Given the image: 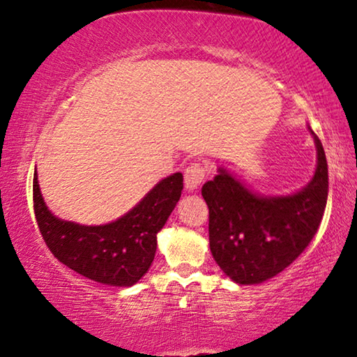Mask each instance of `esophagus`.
<instances>
[{"mask_svg": "<svg viewBox=\"0 0 357 357\" xmlns=\"http://www.w3.org/2000/svg\"><path fill=\"white\" fill-rule=\"evenodd\" d=\"M204 178H206V168L202 164H192L190 167H187V170L184 172L185 189L189 192L197 190L203 184Z\"/></svg>", "mask_w": 357, "mask_h": 357, "instance_id": "34e87169", "label": "esophagus"}]
</instances>
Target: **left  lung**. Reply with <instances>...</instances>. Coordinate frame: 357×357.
Returning <instances> with one entry per match:
<instances>
[{"label":"left lung","instance_id":"obj_1","mask_svg":"<svg viewBox=\"0 0 357 357\" xmlns=\"http://www.w3.org/2000/svg\"><path fill=\"white\" fill-rule=\"evenodd\" d=\"M312 132V129L309 128ZM317 168L310 183L289 195L250 190L227 168H219L202 195L209 208V247L233 282L255 285L288 268L310 244L328 202L329 178L323 144L313 134Z\"/></svg>","mask_w":357,"mask_h":357}]
</instances>
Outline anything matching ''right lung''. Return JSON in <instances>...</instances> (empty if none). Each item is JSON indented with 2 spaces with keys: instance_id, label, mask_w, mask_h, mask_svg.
Masks as SVG:
<instances>
[{
  "instance_id": "add662e5",
  "label": "right lung",
  "mask_w": 357,
  "mask_h": 357,
  "mask_svg": "<svg viewBox=\"0 0 357 357\" xmlns=\"http://www.w3.org/2000/svg\"><path fill=\"white\" fill-rule=\"evenodd\" d=\"M181 190L183 174L173 173L114 222L80 225L48 211L34 172V214L47 247L63 264L104 285L132 287L148 273L155 255L157 233L179 202Z\"/></svg>"
}]
</instances>
